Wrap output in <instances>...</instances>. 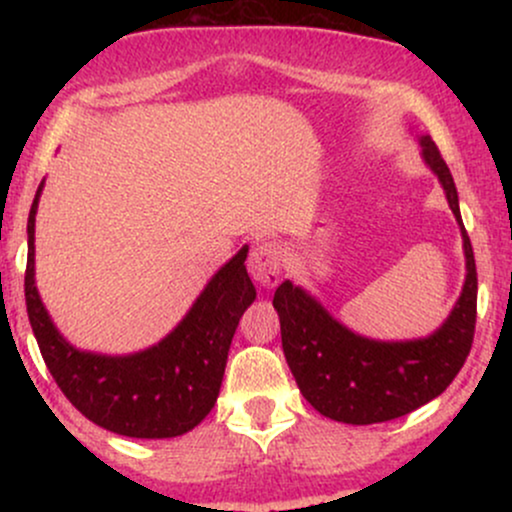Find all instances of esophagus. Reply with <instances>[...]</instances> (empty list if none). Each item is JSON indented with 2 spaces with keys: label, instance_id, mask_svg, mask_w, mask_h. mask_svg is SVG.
<instances>
[{
  "label": "esophagus",
  "instance_id": "esophagus-1",
  "mask_svg": "<svg viewBox=\"0 0 512 512\" xmlns=\"http://www.w3.org/2000/svg\"><path fill=\"white\" fill-rule=\"evenodd\" d=\"M248 269L252 279H255L260 286L272 289V286L279 284L281 269H284V257H281L279 245L272 243V240L257 243L255 250L250 252Z\"/></svg>",
  "mask_w": 512,
  "mask_h": 512
}]
</instances>
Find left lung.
I'll return each instance as SVG.
<instances>
[{"instance_id":"obj_1","label":"left lung","mask_w":512,"mask_h":512,"mask_svg":"<svg viewBox=\"0 0 512 512\" xmlns=\"http://www.w3.org/2000/svg\"><path fill=\"white\" fill-rule=\"evenodd\" d=\"M426 163L438 175L460 221L467 279L460 301L438 332L414 342H373L339 325L301 286L284 281L274 293L281 346L293 378L322 416L368 426L424 407L448 387L467 361L477 325V264L462 226L457 190L431 137H421Z\"/></svg>"}]
</instances>
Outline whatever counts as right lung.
<instances>
[{
	"label": "right lung",
	"mask_w": 512,
	"mask_h": 512,
	"mask_svg": "<svg viewBox=\"0 0 512 512\" xmlns=\"http://www.w3.org/2000/svg\"><path fill=\"white\" fill-rule=\"evenodd\" d=\"M28 214L26 308L40 354L64 397L88 421L127 438H175L214 409L240 315L255 301L243 248L223 264L185 320L163 342L132 356L76 351L55 330L33 281L35 211Z\"/></svg>",
	"instance_id": "1"
}]
</instances>
